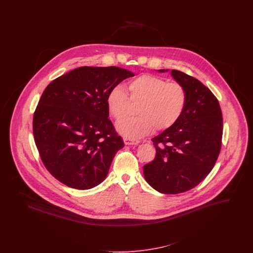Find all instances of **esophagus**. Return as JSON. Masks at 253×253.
<instances>
[{
  "mask_svg": "<svg viewBox=\"0 0 253 253\" xmlns=\"http://www.w3.org/2000/svg\"><path fill=\"white\" fill-rule=\"evenodd\" d=\"M123 141H124L125 145L139 144V141H137V140H132V139H129V138H127V137H124V138H123Z\"/></svg>",
  "mask_w": 253,
  "mask_h": 253,
  "instance_id": "esophagus-1",
  "label": "esophagus"
}]
</instances>
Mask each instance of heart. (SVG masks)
Segmentation results:
<instances>
[{"label":"heart","instance_id":"b5f03b06","mask_svg":"<svg viewBox=\"0 0 253 253\" xmlns=\"http://www.w3.org/2000/svg\"><path fill=\"white\" fill-rule=\"evenodd\" d=\"M133 103H140L137 108L139 117L125 119L117 124V131L129 139H139L157 131L167 130L180 119L187 103V94L182 85L168 83L153 75H142L128 85ZM110 115L121 121L130 110L131 101L125 90L117 86L107 96Z\"/></svg>","mask_w":253,"mask_h":253}]
</instances>
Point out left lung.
<instances>
[{
  "label": "left lung",
  "mask_w": 253,
  "mask_h": 253,
  "mask_svg": "<svg viewBox=\"0 0 253 253\" xmlns=\"http://www.w3.org/2000/svg\"><path fill=\"white\" fill-rule=\"evenodd\" d=\"M170 75L186 91V107L173 126L152 138L157 155L143 167V173L157 192L176 194L197 186L213 168L221 149L223 118L216 97L202 83L177 70Z\"/></svg>",
  "instance_id": "obj_1"
}]
</instances>
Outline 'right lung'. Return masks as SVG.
I'll use <instances>...</instances> for the list:
<instances>
[{
	"label": "right lung",
	"instance_id": "add662e5",
	"mask_svg": "<svg viewBox=\"0 0 253 253\" xmlns=\"http://www.w3.org/2000/svg\"><path fill=\"white\" fill-rule=\"evenodd\" d=\"M134 74L126 69L84 66L53 81L43 91L33 133L49 172L64 185L89 190L107 177L124 147L109 120L107 96Z\"/></svg>",
	"mask_w": 253,
	"mask_h": 253
}]
</instances>
